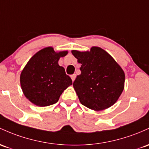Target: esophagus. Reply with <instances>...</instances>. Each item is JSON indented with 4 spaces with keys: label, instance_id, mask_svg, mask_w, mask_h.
<instances>
[{
    "label": "esophagus",
    "instance_id": "34e87169",
    "mask_svg": "<svg viewBox=\"0 0 149 149\" xmlns=\"http://www.w3.org/2000/svg\"><path fill=\"white\" fill-rule=\"evenodd\" d=\"M76 74H73V75H71V80H72V81H74V80L76 79Z\"/></svg>",
    "mask_w": 149,
    "mask_h": 149
}]
</instances>
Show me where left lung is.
Returning a JSON list of instances; mask_svg holds the SVG:
<instances>
[{"label": "left lung", "instance_id": "1", "mask_svg": "<svg viewBox=\"0 0 149 149\" xmlns=\"http://www.w3.org/2000/svg\"><path fill=\"white\" fill-rule=\"evenodd\" d=\"M71 53L81 63V73L73 84L81 103L95 111L113 105L125 88V74L121 66L98 47L86 52L72 50Z\"/></svg>", "mask_w": 149, "mask_h": 149}]
</instances>
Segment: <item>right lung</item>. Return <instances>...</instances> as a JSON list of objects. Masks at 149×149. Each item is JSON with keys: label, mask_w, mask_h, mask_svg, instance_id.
I'll list each match as a JSON object with an SVG mask.
<instances>
[{"label": "right lung", "mask_w": 149, "mask_h": 149, "mask_svg": "<svg viewBox=\"0 0 149 149\" xmlns=\"http://www.w3.org/2000/svg\"><path fill=\"white\" fill-rule=\"evenodd\" d=\"M68 51L55 52L52 47L37 52L29 60L20 73V86L26 97L32 103L46 107L58 102L72 80L67 76L58 60Z\"/></svg>", "instance_id": "add662e5"}]
</instances>
